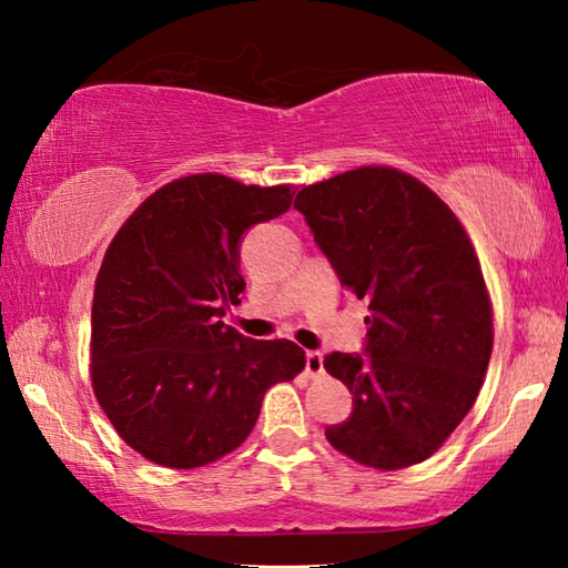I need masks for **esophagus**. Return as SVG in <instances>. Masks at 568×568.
I'll use <instances>...</instances> for the list:
<instances>
[{"label":"esophagus","instance_id":"obj_1","mask_svg":"<svg viewBox=\"0 0 568 568\" xmlns=\"http://www.w3.org/2000/svg\"><path fill=\"white\" fill-rule=\"evenodd\" d=\"M305 376L321 378L323 376V355L318 351H311L305 355Z\"/></svg>","mask_w":568,"mask_h":568}]
</instances>
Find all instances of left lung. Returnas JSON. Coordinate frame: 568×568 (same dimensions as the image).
Masks as SVG:
<instances>
[{
    "label": "left lung",
    "instance_id": "obj_1",
    "mask_svg": "<svg viewBox=\"0 0 568 568\" xmlns=\"http://www.w3.org/2000/svg\"><path fill=\"white\" fill-rule=\"evenodd\" d=\"M341 283L368 297L365 353L325 355L353 393L328 444L398 470L436 454L478 398L494 351L491 295L454 210L418 178L363 165L295 197Z\"/></svg>",
    "mask_w": 568,
    "mask_h": 568
}]
</instances>
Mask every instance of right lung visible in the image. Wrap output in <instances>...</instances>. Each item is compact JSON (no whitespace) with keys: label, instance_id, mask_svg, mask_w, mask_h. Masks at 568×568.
Here are the masks:
<instances>
[{"label":"right lung","instance_id":"right-lung-1","mask_svg":"<svg viewBox=\"0 0 568 568\" xmlns=\"http://www.w3.org/2000/svg\"><path fill=\"white\" fill-rule=\"evenodd\" d=\"M293 195V185L185 175L112 237L94 281L90 378L120 438L152 464L227 456L255 428L265 390L305 368L293 341H253L220 321L245 291L243 233L283 215Z\"/></svg>","mask_w":568,"mask_h":568}]
</instances>
